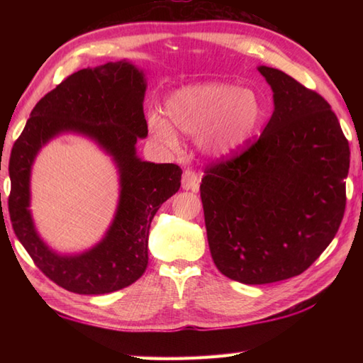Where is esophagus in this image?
<instances>
[{
  "label": "esophagus",
  "instance_id": "obj_1",
  "mask_svg": "<svg viewBox=\"0 0 363 363\" xmlns=\"http://www.w3.org/2000/svg\"><path fill=\"white\" fill-rule=\"evenodd\" d=\"M199 187V174L194 169L186 168L182 173V189L196 191Z\"/></svg>",
  "mask_w": 363,
  "mask_h": 363
}]
</instances>
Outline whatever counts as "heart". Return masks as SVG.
I'll return each mask as SVG.
<instances>
[{"label":"heart","instance_id":"heart-1","mask_svg":"<svg viewBox=\"0 0 363 363\" xmlns=\"http://www.w3.org/2000/svg\"><path fill=\"white\" fill-rule=\"evenodd\" d=\"M165 117L151 113L148 126L154 138L167 146L177 145L176 130L198 135L211 154H229L242 146L259 126L264 106L251 89L209 82L176 90L165 103Z\"/></svg>","mask_w":363,"mask_h":363}]
</instances>
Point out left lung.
Wrapping results in <instances>:
<instances>
[{"instance_id": "8db88e82", "label": "left lung", "mask_w": 363, "mask_h": 363, "mask_svg": "<svg viewBox=\"0 0 363 363\" xmlns=\"http://www.w3.org/2000/svg\"><path fill=\"white\" fill-rule=\"evenodd\" d=\"M274 111L260 137L206 167L199 186L213 264L229 279L272 284L306 272L345 215L350 145L329 103L259 67Z\"/></svg>"}]
</instances>
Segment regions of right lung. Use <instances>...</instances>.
I'll return each mask as SVG.
<instances>
[{
  "label": "right lung",
  "instance_id": "obj_1",
  "mask_svg": "<svg viewBox=\"0 0 363 363\" xmlns=\"http://www.w3.org/2000/svg\"><path fill=\"white\" fill-rule=\"evenodd\" d=\"M143 74L129 62L84 68L48 91L30 112L11 160L7 199L13 233L50 279L79 295H104L128 287L148 265V235L154 215L181 187L176 164H151L135 156V142L146 137ZM62 130L94 136L118 160L122 196L105 240L81 257L60 258L38 238L27 211L28 172L36 151Z\"/></svg>",
  "mask_w": 363,
  "mask_h": 363
}]
</instances>
